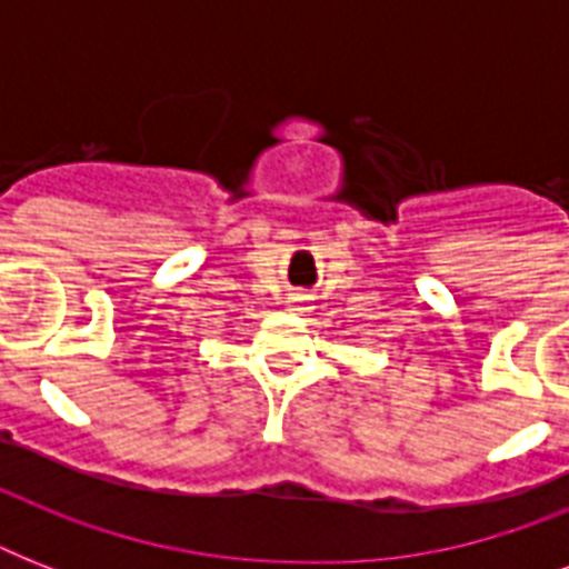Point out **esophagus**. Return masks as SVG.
<instances>
[{"instance_id":"1","label":"esophagus","mask_w":569,"mask_h":569,"mask_svg":"<svg viewBox=\"0 0 569 569\" xmlns=\"http://www.w3.org/2000/svg\"><path fill=\"white\" fill-rule=\"evenodd\" d=\"M286 310L295 312V316H303V312L312 310V303L307 295H295V298H289V301H286Z\"/></svg>"}]
</instances>
